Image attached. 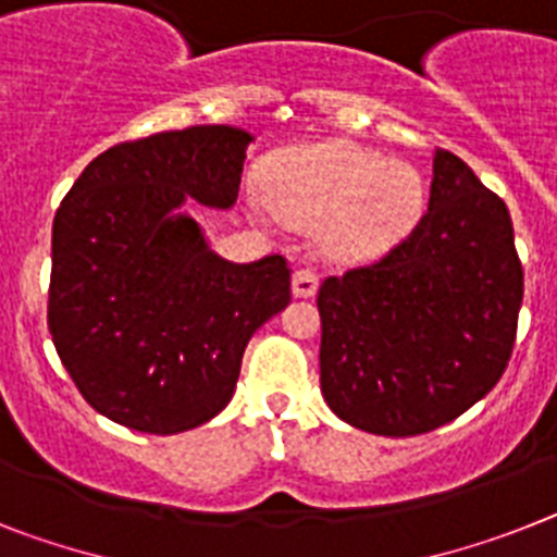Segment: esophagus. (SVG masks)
<instances>
[{
	"instance_id": "esophagus-1",
	"label": "esophagus",
	"mask_w": 557,
	"mask_h": 557,
	"mask_svg": "<svg viewBox=\"0 0 557 557\" xmlns=\"http://www.w3.org/2000/svg\"><path fill=\"white\" fill-rule=\"evenodd\" d=\"M317 288H320V277H317L314 271H308V269L294 271V277H292L294 297H314Z\"/></svg>"
}]
</instances>
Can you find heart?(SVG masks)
Segmentation results:
<instances>
[{"label": "heart", "instance_id": "1", "mask_svg": "<svg viewBox=\"0 0 557 557\" xmlns=\"http://www.w3.org/2000/svg\"><path fill=\"white\" fill-rule=\"evenodd\" d=\"M269 218L297 226L317 223V249L334 260L387 251L408 235L424 209L416 166L387 161L348 141L288 149L265 170V189L251 191Z\"/></svg>", "mask_w": 557, "mask_h": 557}]
</instances>
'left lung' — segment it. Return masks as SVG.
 <instances>
[{"mask_svg": "<svg viewBox=\"0 0 557 557\" xmlns=\"http://www.w3.org/2000/svg\"><path fill=\"white\" fill-rule=\"evenodd\" d=\"M524 300L507 203L447 149L428 212L368 265L322 280V396L376 436H419L484 399L507 371Z\"/></svg>", "mask_w": 557, "mask_h": 557, "instance_id": "8db88e82", "label": "left lung"}]
</instances>
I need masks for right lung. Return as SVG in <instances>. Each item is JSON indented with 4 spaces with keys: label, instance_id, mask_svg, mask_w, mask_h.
<instances>
[{
    "label": "right lung",
    "instance_id": "obj_1",
    "mask_svg": "<svg viewBox=\"0 0 557 557\" xmlns=\"http://www.w3.org/2000/svg\"><path fill=\"white\" fill-rule=\"evenodd\" d=\"M249 133L226 124L124 141L87 163L53 221L48 329L92 408L141 433H184L235 394L243 350L292 300L286 257L228 263L191 198L228 209Z\"/></svg>",
    "mask_w": 557,
    "mask_h": 557
}]
</instances>
